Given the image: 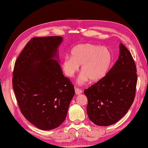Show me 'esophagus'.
I'll use <instances>...</instances> for the list:
<instances>
[{"label":"esophagus","mask_w":148,"mask_h":148,"mask_svg":"<svg viewBox=\"0 0 148 148\" xmlns=\"http://www.w3.org/2000/svg\"><path fill=\"white\" fill-rule=\"evenodd\" d=\"M75 92L77 95H79L82 93V90L79 88H75Z\"/></svg>","instance_id":"obj_1"}]
</instances>
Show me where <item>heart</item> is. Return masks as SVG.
Segmentation results:
<instances>
[{"instance_id": "heart-1", "label": "heart", "mask_w": 148, "mask_h": 148, "mask_svg": "<svg viewBox=\"0 0 148 148\" xmlns=\"http://www.w3.org/2000/svg\"><path fill=\"white\" fill-rule=\"evenodd\" d=\"M112 61L111 52L106 47L84 43L74 47L71 51V56L64 58L62 68L67 77H72L81 66L82 73L79 77V82L84 83L88 80L97 82L107 74Z\"/></svg>"}]
</instances>
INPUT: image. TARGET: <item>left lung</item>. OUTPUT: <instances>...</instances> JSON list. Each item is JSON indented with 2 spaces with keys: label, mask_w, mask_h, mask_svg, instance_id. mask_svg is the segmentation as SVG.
<instances>
[{
  "label": "left lung",
  "mask_w": 148,
  "mask_h": 148,
  "mask_svg": "<svg viewBox=\"0 0 148 148\" xmlns=\"http://www.w3.org/2000/svg\"><path fill=\"white\" fill-rule=\"evenodd\" d=\"M119 56L104 79L85 89L89 119L99 126L117 122L133 104L137 81V69L131 53L122 43Z\"/></svg>",
  "instance_id": "8db88e82"
}]
</instances>
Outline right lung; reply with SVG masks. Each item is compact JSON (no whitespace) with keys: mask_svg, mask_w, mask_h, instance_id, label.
Here are the masks:
<instances>
[{"mask_svg":"<svg viewBox=\"0 0 148 148\" xmlns=\"http://www.w3.org/2000/svg\"><path fill=\"white\" fill-rule=\"evenodd\" d=\"M61 36L34 37L15 61L12 88L21 113L39 129L50 130L65 121L75 94L62 73L58 47Z\"/></svg>","mask_w":148,"mask_h":148,"instance_id":"add662e5","label":"right lung"}]
</instances>
